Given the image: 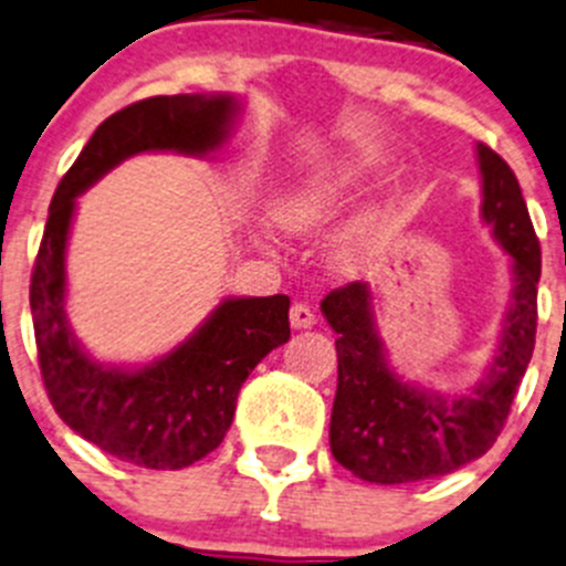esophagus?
I'll return each instance as SVG.
<instances>
[{
	"instance_id": "1",
	"label": "esophagus",
	"mask_w": 566,
	"mask_h": 566,
	"mask_svg": "<svg viewBox=\"0 0 566 566\" xmlns=\"http://www.w3.org/2000/svg\"><path fill=\"white\" fill-rule=\"evenodd\" d=\"M290 324H293V329H310V326L315 324V313L307 307V304H293V310H290Z\"/></svg>"
}]
</instances>
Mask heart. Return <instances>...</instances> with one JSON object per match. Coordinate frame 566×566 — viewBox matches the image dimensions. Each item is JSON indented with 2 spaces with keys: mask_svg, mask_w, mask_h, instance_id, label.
<instances>
[{
  "mask_svg": "<svg viewBox=\"0 0 566 566\" xmlns=\"http://www.w3.org/2000/svg\"><path fill=\"white\" fill-rule=\"evenodd\" d=\"M355 187V172L352 170H332L324 176L307 178L290 187L287 192L273 200V220L290 234H310L335 218L340 206L348 200V192ZM368 251V223H357L343 234L337 242L335 265L340 271L352 273L360 268L363 256Z\"/></svg>",
  "mask_w": 566,
  "mask_h": 566,
  "instance_id": "b5f03b06",
  "label": "heart"
}]
</instances>
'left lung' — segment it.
<instances>
[{
  "label": "left lung",
  "mask_w": 566,
  "mask_h": 566,
  "mask_svg": "<svg viewBox=\"0 0 566 566\" xmlns=\"http://www.w3.org/2000/svg\"><path fill=\"white\" fill-rule=\"evenodd\" d=\"M478 161L483 176V220L509 251L514 290L497 355L474 388L450 396L421 390L396 377L379 340L374 295L366 282L332 290L321 301V313L337 332L332 455L368 483L396 485L441 478L485 455L503 432L531 363L542 248L514 170L485 145H478Z\"/></svg>",
  "instance_id": "left-lung-1"
}]
</instances>
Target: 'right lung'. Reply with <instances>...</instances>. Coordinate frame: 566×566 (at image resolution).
<instances>
[{"label":"right lung","mask_w":566,"mask_h":566,"mask_svg":"<svg viewBox=\"0 0 566 566\" xmlns=\"http://www.w3.org/2000/svg\"><path fill=\"white\" fill-rule=\"evenodd\" d=\"M231 94L147 97L92 134L57 184L30 279L35 346L46 396L77 436L145 469H184L218 450L237 394L256 363L290 340V298H226L170 355L142 368L94 363L66 318V240L75 198L136 153L206 156L229 136Z\"/></svg>","instance_id":"obj_1"}]
</instances>
